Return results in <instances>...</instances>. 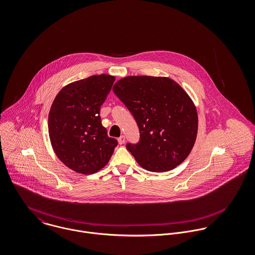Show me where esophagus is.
I'll use <instances>...</instances> for the list:
<instances>
[{
    "mask_svg": "<svg viewBox=\"0 0 255 255\" xmlns=\"http://www.w3.org/2000/svg\"><path fill=\"white\" fill-rule=\"evenodd\" d=\"M118 141H119V144H124L125 143V141H126V137H125V135H121L119 138H118Z\"/></svg>",
    "mask_w": 255,
    "mask_h": 255,
    "instance_id": "obj_1",
    "label": "esophagus"
}]
</instances>
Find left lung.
Here are the masks:
<instances>
[{"mask_svg": "<svg viewBox=\"0 0 255 255\" xmlns=\"http://www.w3.org/2000/svg\"><path fill=\"white\" fill-rule=\"evenodd\" d=\"M114 93L132 114L140 139L127 149L150 172H168L182 163L195 143L198 117L182 86L165 76H127Z\"/></svg>", "mask_w": 255, "mask_h": 255, "instance_id": "left-lung-1", "label": "left lung"}]
</instances>
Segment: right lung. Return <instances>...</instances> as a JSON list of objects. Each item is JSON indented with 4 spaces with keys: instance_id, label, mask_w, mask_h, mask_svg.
I'll use <instances>...</instances> for the list:
<instances>
[{
    "instance_id": "1",
    "label": "right lung",
    "mask_w": 255,
    "mask_h": 255,
    "mask_svg": "<svg viewBox=\"0 0 255 255\" xmlns=\"http://www.w3.org/2000/svg\"><path fill=\"white\" fill-rule=\"evenodd\" d=\"M115 81L92 75L66 85L51 106L48 129L58 158L74 172L90 175L109 162L118 141L102 126L100 108Z\"/></svg>"
}]
</instances>
